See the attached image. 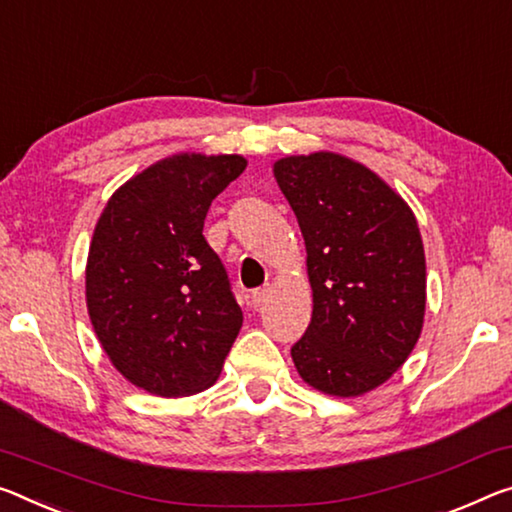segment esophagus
Segmentation results:
<instances>
[{
	"label": "esophagus",
	"instance_id": "1",
	"mask_svg": "<svg viewBox=\"0 0 512 512\" xmlns=\"http://www.w3.org/2000/svg\"><path fill=\"white\" fill-rule=\"evenodd\" d=\"M269 287H259V289H255L253 294H250V305L253 307H262L264 303H266V298H269Z\"/></svg>",
	"mask_w": 512,
	"mask_h": 512
}]
</instances>
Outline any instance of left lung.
<instances>
[{
    "label": "left lung",
    "instance_id": "1",
    "mask_svg": "<svg viewBox=\"0 0 512 512\" xmlns=\"http://www.w3.org/2000/svg\"><path fill=\"white\" fill-rule=\"evenodd\" d=\"M273 175L298 218L312 321L291 346L300 378L330 396H360L408 360L424 328L426 257L405 200L335 152L285 157Z\"/></svg>",
    "mask_w": 512,
    "mask_h": 512
}]
</instances>
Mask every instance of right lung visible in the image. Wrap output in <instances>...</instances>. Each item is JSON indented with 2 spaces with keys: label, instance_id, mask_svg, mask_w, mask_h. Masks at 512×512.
Segmentation results:
<instances>
[{
  "label": "right lung",
  "instance_id": "obj_1",
  "mask_svg": "<svg viewBox=\"0 0 512 512\" xmlns=\"http://www.w3.org/2000/svg\"><path fill=\"white\" fill-rule=\"evenodd\" d=\"M239 154L161 159L109 198L86 264L93 330L129 383L177 399L216 383L243 314L202 227Z\"/></svg>",
  "mask_w": 512,
  "mask_h": 512
}]
</instances>
